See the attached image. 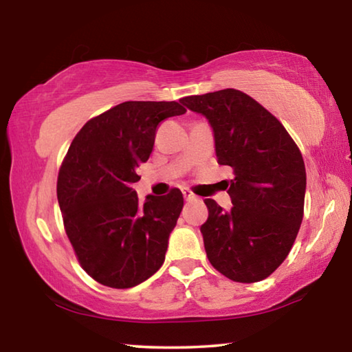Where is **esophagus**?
<instances>
[{
    "label": "esophagus",
    "mask_w": 352,
    "mask_h": 352,
    "mask_svg": "<svg viewBox=\"0 0 352 352\" xmlns=\"http://www.w3.org/2000/svg\"><path fill=\"white\" fill-rule=\"evenodd\" d=\"M183 197L186 201H190V200H195V195L190 192L189 189H183Z\"/></svg>",
    "instance_id": "obj_1"
}]
</instances>
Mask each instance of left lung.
<instances>
[{"label": "left lung", "instance_id": "1", "mask_svg": "<svg viewBox=\"0 0 352 352\" xmlns=\"http://www.w3.org/2000/svg\"><path fill=\"white\" fill-rule=\"evenodd\" d=\"M212 127L217 163L233 168V208L206 199L200 226L211 265L236 283H258L287 258L302 222L306 168L278 119L234 88L180 99Z\"/></svg>", "mask_w": 352, "mask_h": 352}]
</instances>
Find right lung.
Returning <instances> with one entry per match:
<instances>
[{"label":"right lung","mask_w":352,"mask_h":352,"mask_svg":"<svg viewBox=\"0 0 352 352\" xmlns=\"http://www.w3.org/2000/svg\"><path fill=\"white\" fill-rule=\"evenodd\" d=\"M183 113L175 100L113 107L80 129L58 170L65 231L82 269L107 287H135L163 265L183 194L174 188L140 204L132 186L151 157L158 124Z\"/></svg>","instance_id":"1"}]
</instances>
